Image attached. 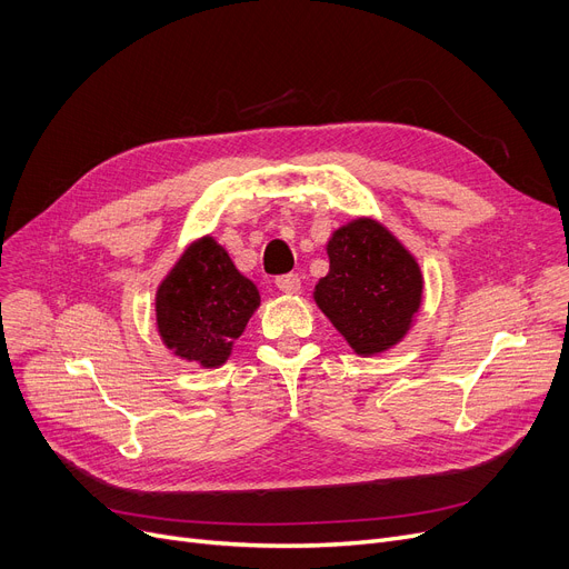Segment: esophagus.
Instances as JSON below:
<instances>
[{
    "label": "esophagus",
    "mask_w": 569,
    "mask_h": 569,
    "mask_svg": "<svg viewBox=\"0 0 569 569\" xmlns=\"http://www.w3.org/2000/svg\"><path fill=\"white\" fill-rule=\"evenodd\" d=\"M277 288L286 295H295L300 292L302 288V281H300V274H283V277H277Z\"/></svg>",
    "instance_id": "34e87169"
}]
</instances>
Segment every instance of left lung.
Segmentation results:
<instances>
[{
  "label": "left lung",
  "mask_w": 569,
  "mask_h": 569,
  "mask_svg": "<svg viewBox=\"0 0 569 569\" xmlns=\"http://www.w3.org/2000/svg\"><path fill=\"white\" fill-rule=\"evenodd\" d=\"M330 272L316 302L357 355H376L403 339L422 302V272L399 239L373 219L339 228L330 244Z\"/></svg>",
  "instance_id": "left-lung-1"
}]
</instances>
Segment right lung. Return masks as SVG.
<instances>
[{"mask_svg": "<svg viewBox=\"0 0 569 569\" xmlns=\"http://www.w3.org/2000/svg\"><path fill=\"white\" fill-rule=\"evenodd\" d=\"M258 305L256 286L237 272L212 237H202L159 286V335L184 360L221 367Z\"/></svg>", "mask_w": 569, "mask_h": 569, "instance_id": "1", "label": "right lung"}]
</instances>
